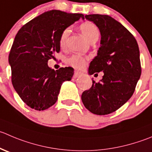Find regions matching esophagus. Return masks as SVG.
<instances>
[{
    "label": "esophagus",
    "mask_w": 152,
    "mask_h": 152,
    "mask_svg": "<svg viewBox=\"0 0 152 152\" xmlns=\"http://www.w3.org/2000/svg\"><path fill=\"white\" fill-rule=\"evenodd\" d=\"M81 75H82V73L81 72H79V71H75L74 72V75H73V78H77L79 77V76H80Z\"/></svg>",
    "instance_id": "1"
}]
</instances>
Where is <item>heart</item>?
<instances>
[{"label": "heart", "mask_w": 152, "mask_h": 152, "mask_svg": "<svg viewBox=\"0 0 152 152\" xmlns=\"http://www.w3.org/2000/svg\"><path fill=\"white\" fill-rule=\"evenodd\" d=\"M80 29L83 35L89 42L98 39L99 32L95 24L91 22H85L80 26ZM70 33V27H66L63 29L59 37V46L61 48H65L67 46V40ZM88 57L79 54H73L67 58V63L75 68L82 69L86 66L88 63Z\"/></svg>", "instance_id": "obj_1"}]
</instances>
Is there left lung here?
I'll return each mask as SVG.
<instances>
[{
  "mask_svg": "<svg viewBox=\"0 0 152 152\" xmlns=\"http://www.w3.org/2000/svg\"><path fill=\"white\" fill-rule=\"evenodd\" d=\"M101 33L100 48L90 64L88 73L104 76L82 94V101L89 111L106 115L118 110L133 95L141 75L140 50L134 35L109 15H87ZM96 75V74H95Z\"/></svg>",
  "mask_w": 152,
  "mask_h": 152,
  "instance_id": "8db88e82",
  "label": "left lung"
}]
</instances>
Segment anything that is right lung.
Returning a JSON list of instances; mask_svg holds the SVG:
<instances>
[{"mask_svg":"<svg viewBox=\"0 0 152 152\" xmlns=\"http://www.w3.org/2000/svg\"><path fill=\"white\" fill-rule=\"evenodd\" d=\"M84 15L50 10L32 19L16 34L9 55L12 83L23 102L31 108L44 110L56 102L61 84L74 73L71 67L54 70L48 60L59 53L63 29Z\"/></svg>","mask_w":152,"mask_h":152,"instance_id":"obj_1","label":"right lung"}]
</instances>
